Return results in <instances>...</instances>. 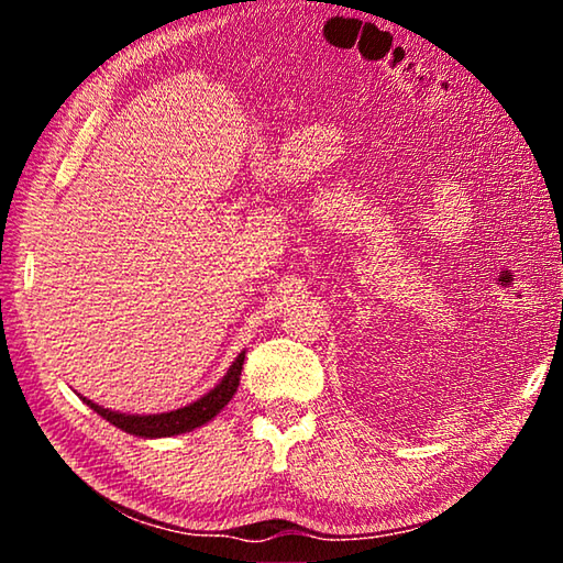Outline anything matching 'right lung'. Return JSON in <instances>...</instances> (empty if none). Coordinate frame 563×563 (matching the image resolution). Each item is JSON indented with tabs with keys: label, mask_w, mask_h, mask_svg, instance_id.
Wrapping results in <instances>:
<instances>
[{
	"label": "right lung",
	"mask_w": 563,
	"mask_h": 563,
	"mask_svg": "<svg viewBox=\"0 0 563 563\" xmlns=\"http://www.w3.org/2000/svg\"><path fill=\"white\" fill-rule=\"evenodd\" d=\"M243 360H245V355L241 352V355H238V360L231 365V369H228V375L221 379V385H216L211 393L203 395L201 399H196L194 405L174 409V412L139 417V415L111 412V409L93 405L87 397H84V402H87L93 412H99L113 427H119V430L136 434V437H174L180 432H190V430H196V427L206 424L208 419H213L228 402H231V397L238 389V383H241Z\"/></svg>",
	"instance_id": "right-lung-1"
}]
</instances>
